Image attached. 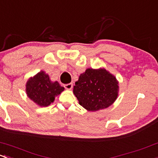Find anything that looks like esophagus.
Returning <instances> with one entry per match:
<instances>
[{
    "mask_svg": "<svg viewBox=\"0 0 158 158\" xmlns=\"http://www.w3.org/2000/svg\"><path fill=\"white\" fill-rule=\"evenodd\" d=\"M64 88L67 90H71L73 88V83H69V84H66L64 85Z\"/></svg>",
    "mask_w": 158,
    "mask_h": 158,
    "instance_id": "34e87169",
    "label": "esophagus"
}]
</instances>
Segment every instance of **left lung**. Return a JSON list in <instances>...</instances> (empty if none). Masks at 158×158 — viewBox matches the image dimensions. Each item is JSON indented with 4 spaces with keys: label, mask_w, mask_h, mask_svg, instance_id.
I'll return each mask as SVG.
<instances>
[{
    "label": "left lung",
    "mask_w": 158,
    "mask_h": 158,
    "mask_svg": "<svg viewBox=\"0 0 158 158\" xmlns=\"http://www.w3.org/2000/svg\"><path fill=\"white\" fill-rule=\"evenodd\" d=\"M118 93V80L104 68H88L73 86L79 104L89 111L107 108L117 100Z\"/></svg>",
    "instance_id": "left-lung-1"
}]
</instances>
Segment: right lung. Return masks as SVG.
<instances>
[{"mask_svg": "<svg viewBox=\"0 0 158 158\" xmlns=\"http://www.w3.org/2000/svg\"><path fill=\"white\" fill-rule=\"evenodd\" d=\"M64 91V88L57 81L52 82L48 74L42 70L29 78L26 85L27 96L39 107L49 106Z\"/></svg>", "mask_w": 158, "mask_h": 158, "instance_id": "add662e5", "label": "right lung"}]
</instances>
